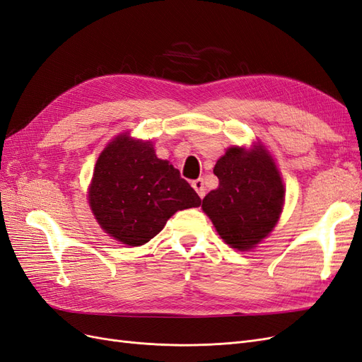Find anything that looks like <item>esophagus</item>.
<instances>
[{"label":"esophagus","mask_w":362,"mask_h":362,"mask_svg":"<svg viewBox=\"0 0 362 362\" xmlns=\"http://www.w3.org/2000/svg\"><path fill=\"white\" fill-rule=\"evenodd\" d=\"M192 185H193V189L196 190V193L199 194V198L202 199L204 196H205V187H204V180L202 178H198V180H194L193 182H192Z\"/></svg>","instance_id":"esophagus-1"}]
</instances>
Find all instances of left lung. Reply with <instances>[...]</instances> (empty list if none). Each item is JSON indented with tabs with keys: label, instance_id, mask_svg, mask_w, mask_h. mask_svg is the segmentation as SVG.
Segmentation results:
<instances>
[{
	"label": "left lung",
	"instance_id": "left-lung-1",
	"mask_svg": "<svg viewBox=\"0 0 362 362\" xmlns=\"http://www.w3.org/2000/svg\"><path fill=\"white\" fill-rule=\"evenodd\" d=\"M213 172L218 187L202 199V210L229 246L254 247L282 211L284 185L275 163L262 148H229Z\"/></svg>",
	"mask_w": 362,
	"mask_h": 362
}]
</instances>
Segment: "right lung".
Instances as JSON below:
<instances>
[{"mask_svg":"<svg viewBox=\"0 0 362 362\" xmlns=\"http://www.w3.org/2000/svg\"><path fill=\"white\" fill-rule=\"evenodd\" d=\"M89 202L107 234L140 246L156 237L172 214L199 206L201 198L178 169L156 156L149 141L122 134L96 161Z\"/></svg>","mask_w":362,"mask_h":362,"instance_id":"1","label":"right lung"}]
</instances>
